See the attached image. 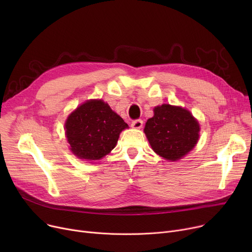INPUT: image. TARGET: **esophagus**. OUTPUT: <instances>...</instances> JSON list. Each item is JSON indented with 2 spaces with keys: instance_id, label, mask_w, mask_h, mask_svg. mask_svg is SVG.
Here are the masks:
<instances>
[{
  "instance_id": "obj_1",
  "label": "esophagus",
  "mask_w": 252,
  "mask_h": 252,
  "mask_svg": "<svg viewBox=\"0 0 252 252\" xmlns=\"http://www.w3.org/2000/svg\"><path fill=\"white\" fill-rule=\"evenodd\" d=\"M142 126H143V121H141V119H136V121L131 122V126L134 128H141Z\"/></svg>"
}]
</instances>
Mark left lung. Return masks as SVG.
Masks as SVG:
<instances>
[{"label": "left lung", "mask_w": 252, "mask_h": 252, "mask_svg": "<svg viewBox=\"0 0 252 252\" xmlns=\"http://www.w3.org/2000/svg\"><path fill=\"white\" fill-rule=\"evenodd\" d=\"M199 124L190 111L162 104L154 108L144 131L152 149L167 160L176 161L187 154L199 138Z\"/></svg>", "instance_id": "1"}]
</instances>
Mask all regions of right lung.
Here are the masks:
<instances>
[{"instance_id":"right-lung-1","label":"right lung","mask_w":252,"mask_h":252,"mask_svg":"<svg viewBox=\"0 0 252 252\" xmlns=\"http://www.w3.org/2000/svg\"><path fill=\"white\" fill-rule=\"evenodd\" d=\"M126 127L124 119L102 100L82 104L65 123L70 150L87 160H98L107 155L115 147L121 131Z\"/></svg>"}]
</instances>
